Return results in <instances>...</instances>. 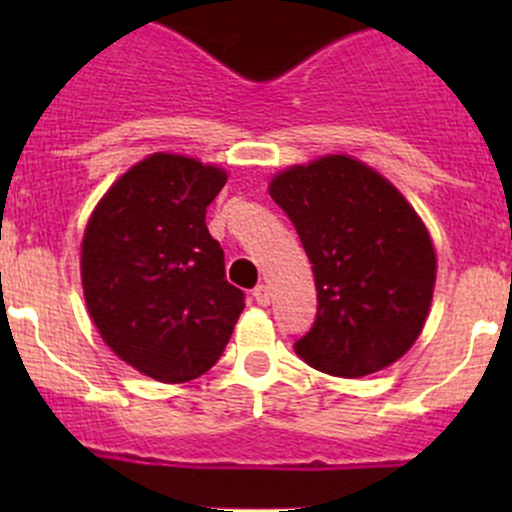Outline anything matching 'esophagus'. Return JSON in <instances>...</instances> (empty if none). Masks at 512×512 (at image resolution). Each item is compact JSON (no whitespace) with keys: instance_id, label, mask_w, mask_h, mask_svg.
I'll list each match as a JSON object with an SVG mask.
<instances>
[{"instance_id":"esophagus-1","label":"esophagus","mask_w":512,"mask_h":512,"mask_svg":"<svg viewBox=\"0 0 512 512\" xmlns=\"http://www.w3.org/2000/svg\"><path fill=\"white\" fill-rule=\"evenodd\" d=\"M252 297H255V302L260 304V307H267V304L272 302L270 285H257L255 289H252Z\"/></svg>"}]
</instances>
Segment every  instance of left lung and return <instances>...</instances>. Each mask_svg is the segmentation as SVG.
I'll use <instances>...</instances> for the list:
<instances>
[{
  "label": "left lung",
  "mask_w": 512,
  "mask_h": 512,
  "mask_svg": "<svg viewBox=\"0 0 512 512\" xmlns=\"http://www.w3.org/2000/svg\"><path fill=\"white\" fill-rule=\"evenodd\" d=\"M312 262L314 327L294 352L344 379L386 369L414 347L436 287V250L414 205L347 153L289 165L270 180Z\"/></svg>",
  "instance_id": "left-lung-1"
}]
</instances>
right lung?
<instances>
[{
	"label": "right lung",
	"mask_w": 512,
	"mask_h": 512,
	"mask_svg": "<svg viewBox=\"0 0 512 512\" xmlns=\"http://www.w3.org/2000/svg\"><path fill=\"white\" fill-rule=\"evenodd\" d=\"M225 183L220 165L151 153L103 193L86 223L89 317L118 359L163 384L213 369L245 309L205 225Z\"/></svg>",
	"instance_id": "1"
}]
</instances>
